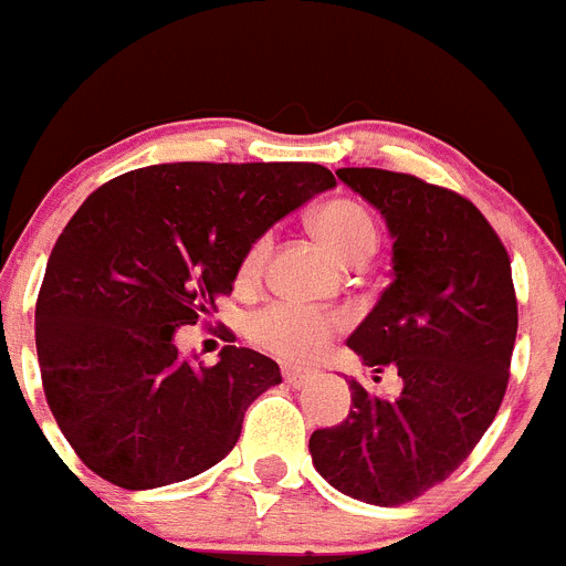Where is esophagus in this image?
<instances>
[{
  "label": "esophagus",
  "mask_w": 566,
  "mask_h": 566,
  "mask_svg": "<svg viewBox=\"0 0 566 566\" xmlns=\"http://www.w3.org/2000/svg\"><path fill=\"white\" fill-rule=\"evenodd\" d=\"M282 377H284V382H287V386L302 388V386H307V382H311L313 371H307V368H296V365H284Z\"/></svg>",
  "instance_id": "obj_1"
}]
</instances>
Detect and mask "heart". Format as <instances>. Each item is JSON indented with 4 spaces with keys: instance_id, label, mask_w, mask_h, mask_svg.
Here are the masks:
<instances>
[{
    "instance_id": "b5f03b06",
    "label": "heart",
    "mask_w": 566,
    "mask_h": 566,
    "mask_svg": "<svg viewBox=\"0 0 566 566\" xmlns=\"http://www.w3.org/2000/svg\"><path fill=\"white\" fill-rule=\"evenodd\" d=\"M313 230L319 232L342 261L348 264H363L377 253L379 232L377 221L359 201L350 198H334L322 203L311 218ZM270 253V235H259L250 241L239 261L241 282H253L264 270V261ZM345 319L339 313L311 311V307L293 305V302H270L261 307L247 322V336L255 348L287 359V363H311L325 350V345L339 334Z\"/></svg>"
}]
</instances>
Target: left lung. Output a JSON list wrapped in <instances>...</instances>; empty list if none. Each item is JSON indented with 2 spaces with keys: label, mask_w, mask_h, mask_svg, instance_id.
Here are the masks:
<instances>
[{
  "label": "left lung",
  "mask_w": 566,
  "mask_h": 566,
  "mask_svg": "<svg viewBox=\"0 0 566 566\" xmlns=\"http://www.w3.org/2000/svg\"><path fill=\"white\" fill-rule=\"evenodd\" d=\"M336 175L386 216L394 239V282L348 348L374 374H397L402 391L386 400L350 379V415L313 431L311 458L345 495L400 506L443 483L495 420L517 334L512 261L452 189L374 166Z\"/></svg>",
  "instance_id": "obj_1"
}]
</instances>
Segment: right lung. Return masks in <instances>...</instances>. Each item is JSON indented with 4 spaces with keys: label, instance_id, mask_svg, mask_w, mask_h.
I'll use <instances>...</instances> for the list:
<instances>
[{
    "label": "right lung",
    "instance_id": "1",
    "mask_svg": "<svg viewBox=\"0 0 566 566\" xmlns=\"http://www.w3.org/2000/svg\"><path fill=\"white\" fill-rule=\"evenodd\" d=\"M336 187L319 164H160L83 201L36 296V356L56 426L85 467L155 489L216 467L279 365L227 345L192 365L175 331L232 293L250 241Z\"/></svg>",
    "mask_w": 566,
    "mask_h": 566
}]
</instances>
